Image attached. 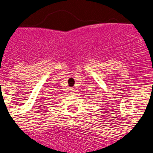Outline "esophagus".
<instances>
[{
  "label": "esophagus",
  "mask_w": 153,
  "mask_h": 153,
  "mask_svg": "<svg viewBox=\"0 0 153 153\" xmlns=\"http://www.w3.org/2000/svg\"><path fill=\"white\" fill-rule=\"evenodd\" d=\"M74 92V89H73V88H72V89H70V93H71V94H73Z\"/></svg>",
  "instance_id": "esophagus-1"
}]
</instances>
